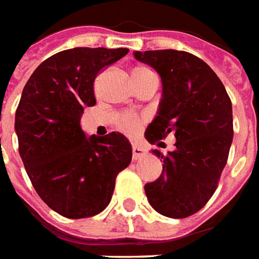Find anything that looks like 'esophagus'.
Masks as SVG:
<instances>
[{
  "label": "esophagus",
  "mask_w": 259,
  "mask_h": 259,
  "mask_svg": "<svg viewBox=\"0 0 259 259\" xmlns=\"http://www.w3.org/2000/svg\"><path fill=\"white\" fill-rule=\"evenodd\" d=\"M145 155V149L144 148H141V146H137V145H134L133 146V157L134 160H137L139 159L141 156Z\"/></svg>",
  "instance_id": "obj_1"
}]
</instances>
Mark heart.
<instances>
[{
    "mask_svg": "<svg viewBox=\"0 0 259 259\" xmlns=\"http://www.w3.org/2000/svg\"><path fill=\"white\" fill-rule=\"evenodd\" d=\"M137 69H148V68H137ZM135 69V71H137ZM144 122V117L137 114V113H131V111H125L117 115L115 124L120 128L121 131H124L126 134H135L138 131L141 125Z\"/></svg>",
    "mask_w": 259,
    "mask_h": 259,
    "instance_id": "b5f03b06",
    "label": "heart"
}]
</instances>
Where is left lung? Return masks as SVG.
I'll list each match as a JSON object with an SVG mask.
<instances>
[{"label": "left lung", "instance_id": "8db88e82", "mask_svg": "<svg viewBox=\"0 0 259 259\" xmlns=\"http://www.w3.org/2000/svg\"><path fill=\"white\" fill-rule=\"evenodd\" d=\"M155 68L163 83L159 114L148 126L150 144L176 137V149L163 155L160 177L145 185L156 212L183 219L202 209L218 188L233 141L232 102L208 64L187 51H135Z\"/></svg>", "mask_w": 259, "mask_h": 259}]
</instances>
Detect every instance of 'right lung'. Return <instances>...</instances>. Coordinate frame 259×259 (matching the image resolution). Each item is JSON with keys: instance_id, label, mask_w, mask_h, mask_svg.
<instances>
[{"instance_id": "right-lung-1", "label": "right lung", "mask_w": 259, "mask_h": 259, "mask_svg": "<svg viewBox=\"0 0 259 259\" xmlns=\"http://www.w3.org/2000/svg\"><path fill=\"white\" fill-rule=\"evenodd\" d=\"M128 49L75 47L41 62L23 88L15 114L19 155L32 185L53 210L69 219L100 213L115 179L133 159L120 133L86 138L85 107L96 104L97 74Z\"/></svg>"}]
</instances>
